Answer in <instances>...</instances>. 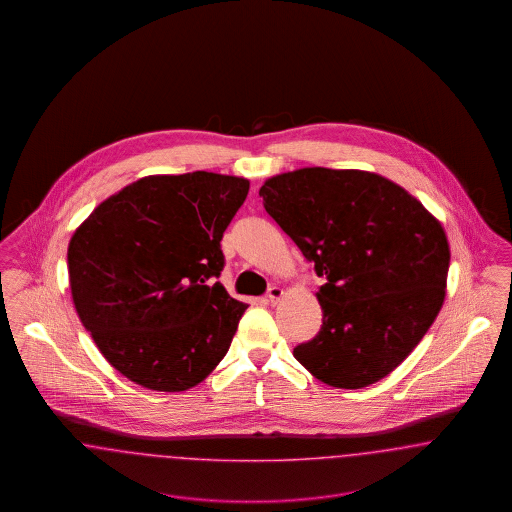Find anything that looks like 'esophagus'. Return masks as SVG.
I'll list each match as a JSON object with an SVG mask.
<instances>
[{
  "label": "esophagus",
  "mask_w": 512,
  "mask_h": 512,
  "mask_svg": "<svg viewBox=\"0 0 512 512\" xmlns=\"http://www.w3.org/2000/svg\"><path fill=\"white\" fill-rule=\"evenodd\" d=\"M282 295H284V290H282V288L272 286V288L268 290L267 301L270 305H276V303L282 299Z\"/></svg>",
  "instance_id": "esophagus-1"
}]
</instances>
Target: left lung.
Here are the masks:
<instances>
[{"label": "left lung", "instance_id": "left-lung-1", "mask_svg": "<svg viewBox=\"0 0 512 512\" xmlns=\"http://www.w3.org/2000/svg\"><path fill=\"white\" fill-rule=\"evenodd\" d=\"M259 195L326 278L320 332L293 357L332 388L388 376L443 305L451 253L441 222L376 172L307 167L268 178Z\"/></svg>", "mask_w": 512, "mask_h": 512}]
</instances>
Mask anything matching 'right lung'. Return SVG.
Wrapping results in <instances>:
<instances>
[{
    "instance_id": "add662e5",
    "label": "right lung",
    "mask_w": 512,
    "mask_h": 512,
    "mask_svg": "<svg viewBox=\"0 0 512 512\" xmlns=\"http://www.w3.org/2000/svg\"><path fill=\"white\" fill-rule=\"evenodd\" d=\"M247 192L240 176L153 174L101 201L74 230V309L101 355L134 384L190 390L224 359L247 305L211 280Z\"/></svg>"
}]
</instances>
